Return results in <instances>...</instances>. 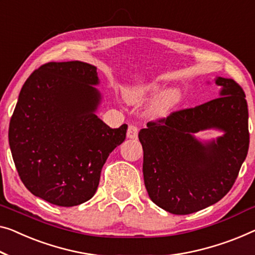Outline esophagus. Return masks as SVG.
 <instances>
[{
    "instance_id": "34e87169",
    "label": "esophagus",
    "mask_w": 255,
    "mask_h": 255,
    "mask_svg": "<svg viewBox=\"0 0 255 255\" xmlns=\"http://www.w3.org/2000/svg\"><path fill=\"white\" fill-rule=\"evenodd\" d=\"M138 136V128L135 125H129L127 130V137L131 139H136Z\"/></svg>"
}]
</instances>
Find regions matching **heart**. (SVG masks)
Returning <instances> with one entry per match:
<instances>
[{"instance_id":"b5f03b06","label":"heart","mask_w":255,"mask_h":255,"mask_svg":"<svg viewBox=\"0 0 255 255\" xmlns=\"http://www.w3.org/2000/svg\"><path fill=\"white\" fill-rule=\"evenodd\" d=\"M161 86L158 83H150V85H143V86H136L132 87L126 93V98L129 103L131 104H140L147 100H151L157 96V95L161 91ZM181 100V94L178 90L169 89L166 90L165 93L160 95L158 98L157 103L154 105V112L159 116L165 115L168 112L173 106H175Z\"/></svg>"}]
</instances>
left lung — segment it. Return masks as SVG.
Returning <instances> with one entry per match:
<instances>
[{
	"instance_id": "1",
	"label": "left lung",
	"mask_w": 255,
	"mask_h": 255,
	"mask_svg": "<svg viewBox=\"0 0 255 255\" xmlns=\"http://www.w3.org/2000/svg\"><path fill=\"white\" fill-rule=\"evenodd\" d=\"M219 98L150 121L138 132L144 184L155 205L176 215L191 214L222 199L236 181L250 145L245 93L233 79L218 78ZM225 132L201 143L193 133Z\"/></svg>"
}]
</instances>
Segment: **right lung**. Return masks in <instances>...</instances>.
I'll return each mask as SVG.
<instances>
[{
	"mask_svg": "<svg viewBox=\"0 0 255 255\" xmlns=\"http://www.w3.org/2000/svg\"><path fill=\"white\" fill-rule=\"evenodd\" d=\"M96 67L50 62L29 75L11 117L9 144L19 177L34 196L57 206L89 200L127 125L110 128L96 116Z\"/></svg>",
	"mask_w": 255,
	"mask_h": 255,
	"instance_id": "1",
	"label": "right lung"
}]
</instances>
